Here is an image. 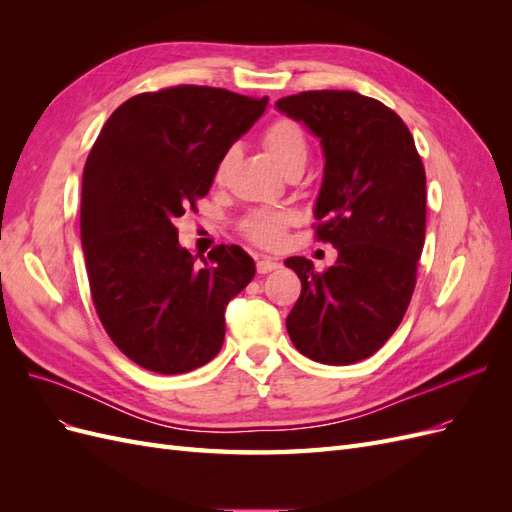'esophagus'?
Returning <instances> with one entry per match:
<instances>
[{
    "mask_svg": "<svg viewBox=\"0 0 512 512\" xmlns=\"http://www.w3.org/2000/svg\"><path fill=\"white\" fill-rule=\"evenodd\" d=\"M256 269H258V273H271V271H275V269H280V262H277L275 258H260L258 262H256Z\"/></svg>",
    "mask_w": 512,
    "mask_h": 512,
    "instance_id": "esophagus-1",
    "label": "esophagus"
}]
</instances>
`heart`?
Wrapping results in <instances>:
<instances>
[{"mask_svg": "<svg viewBox=\"0 0 512 512\" xmlns=\"http://www.w3.org/2000/svg\"><path fill=\"white\" fill-rule=\"evenodd\" d=\"M262 145H265L267 153L273 158V162L280 166L284 173L292 166H305L307 156H309V143H307V136L303 132V128L299 123H294L292 119H275L271 126L262 134ZM232 158H235V153L226 151L218 170H215V177L218 181H222L228 173V168L232 164ZM294 215L288 211H267V209H260V211H252L250 215H245L243 222H241V230L243 235L258 243V245H265V247H275L280 245L284 235H286V228L292 224Z\"/></svg>", "mask_w": 512, "mask_h": 512, "instance_id": "1", "label": "heart"}]
</instances>
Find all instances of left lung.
Here are the masks:
<instances>
[{
  "label": "left lung",
  "mask_w": 512,
  "mask_h": 512,
  "mask_svg": "<svg viewBox=\"0 0 512 512\" xmlns=\"http://www.w3.org/2000/svg\"><path fill=\"white\" fill-rule=\"evenodd\" d=\"M275 106L320 138L316 235L337 250L322 273L305 256L286 258L301 280L286 329L307 359L352 365L386 344L410 305L425 243V168L406 123L374 98L324 89Z\"/></svg>",
  "instance_id": "left-lung-1"
}]
</instances>
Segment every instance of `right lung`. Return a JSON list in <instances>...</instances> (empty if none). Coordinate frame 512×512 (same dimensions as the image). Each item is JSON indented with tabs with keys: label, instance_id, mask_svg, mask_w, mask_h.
<instances>
[{
	"label": "right lung",
	"instance_id": "right-lung-1",
	"mask_svg": "<svg viewBox=\"0 0 512 512\" xmlns=\"http://www.w3.org/2000/svg\"><path fill=\"white\" fill-rule=\"evenodd\" d=\"M267 102L196 85L138 94L108 117L89 151L81 243L91 299L136 365L185 374L224 344L226 305L256 265L239 245L215 247L198 263L179 245L175 220L196 211L222 156Z\"/></svg>",
	"mask_w": 512,
	"mask_h": 512
}]
</instances>
